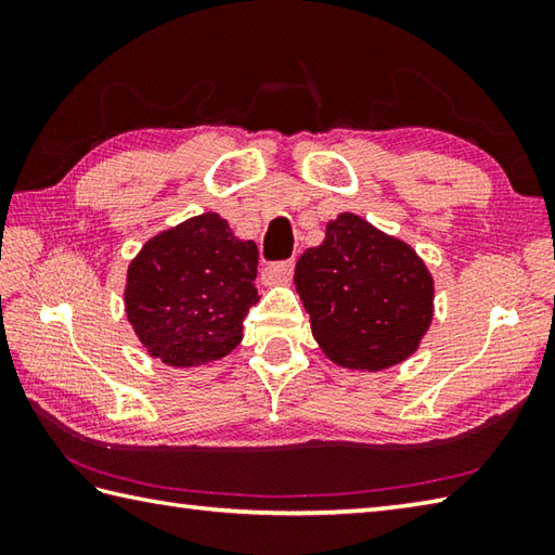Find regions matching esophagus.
Returning a JSON list of instances; mask_svg holds the SVG:
<instances>
[{
	"instance_id": "34e87169",
	"label": "esophagus",
	"mask_w": 555,
	"mask_h": 555,
	"mask_svg": "<svg viewBox=\"0 0 555 555\" xmlns=\"http://www.w3.org/2000/svg\"><path fill=\"white\" fill-rule=\"evenodd\" d=\"M291 276H293V262H291V259H288V262H271L262 271L264 284H269V286L284 284V281H288Z\"/></svg>"
}]
</instances>
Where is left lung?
Here are the masks:
<instances>
[{
	"label": "left lung",
	"instance_id": "left-lung-1",
	"mask_svg": "<svg viewBox=\"0 0 555 555\" xmlns=\"http://www.w3.org/2000/svg\"><path fill=\"white\" fill-rule=\"evenodd\" d=\"M296 288L324 356L379 372L420 348L434 317V279L403 241L344 211L296 264Z\"/></svg>",
	"mask_w": 555,
	"mask_h": 555
}]
</instances>
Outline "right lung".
<instances>
[{"mask_svg": "<svg viewBox=\"0 0 555 555\" xmlns=\"http://www.w3.org/2000/svg\"><path fill=\"white\" fill-rule=\"evenodd\" d=\"M257 245L205 211L162 231L128 264L124 305L140 344L169 367H199L241 344L259 300Z\"/></svg>", "mask_w": 555, "mask_h": 555, "instance_id": "1", "label": "right lung"}]
</instances>
